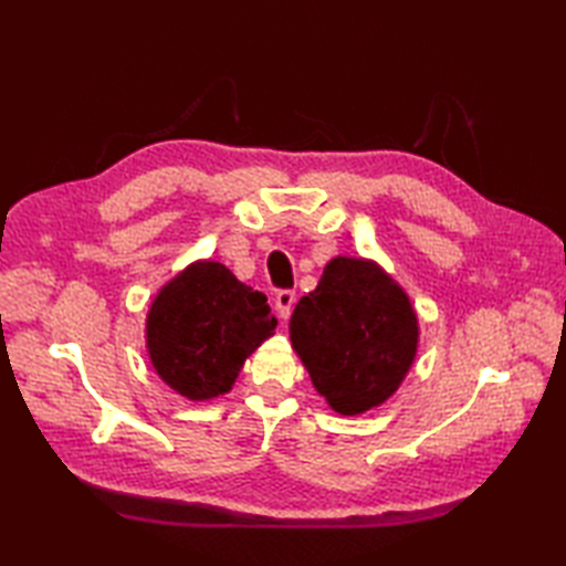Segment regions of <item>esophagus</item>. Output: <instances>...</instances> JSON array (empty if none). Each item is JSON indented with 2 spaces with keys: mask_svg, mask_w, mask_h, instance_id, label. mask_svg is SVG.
Instances as JSON below:
<instances>
[{
  "mask_svg": "<svg viewBox=\"0 0 566 566\" xmlns=\"http://www.w3.org/2000/svg\"><path fill=\"white\" fill-rule=\"evenodd\" d=\"M294 302H296V292L294 290H282L276 292L274 296V308H276V316L280 318H290L292 316V308H294Z\"/></svg>",
  "mask_w": 566,
  "mask_h": 566,
  "instance_id": "1",
  "label": "esophagus"
}]
</instances>
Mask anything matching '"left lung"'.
I'll return each mask as SVG.
<instances>
[{
    "label": "left lung",
    "mask_w": 566,
    "mask_h": 566,
    "mask_svg": "<svg viewBox=\"0 0 566 566\" xmlns=\"http://www.w3.org/2000/svg\"><path fill=\"white\" fill-rule=\"evenodd\" d=\"M290 333L316 391L338 413L355 416L399 389L416 357L418 321L377 264L335 258L296 304Z\"/></svg>",
    "instance_id": "8db88e82"
}]
</instances>
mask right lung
<instances>
[{"mask_svg":"<svg viewBox=\"0 0 566 566\" xmlns=\"http://www.w3.org/2000/svg\"><path fill=\"white\" fill-rule=\"evenodd\" d=\"M274 328L268 296L221 262H197L155 296L148 353L175 391L191 401L213 399L233 387L245 357Z\"/></svg>","mask_w":566,"mask_h":566,"instance_id":"1","label":"right lung"}]
</instances>
